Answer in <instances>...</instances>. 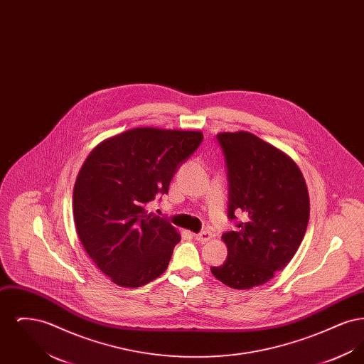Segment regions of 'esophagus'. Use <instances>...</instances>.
<instances>
[{"label": "esophagus", "instance_id": "esophagus-1", "mask_svg": "<svg viewBox=\"0 0 364 364\" xmlns=\"http://www.w3.org/2000/svg\"><path fill=\"white\" fill-rule=\"evenodd\" d=\"M195 239H196L198 242H206L213 239V233H211L210 230H202V232H199L198 235H195Z\"/></svg>", "mask_w": 364, "mask_h": 364}]
</instances>
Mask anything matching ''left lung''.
Returning a JSON list of instances; mask_svg holds the SVG:
<instances>
[{
  "instance_id": "obj_1",
  "label": "left lung",
  "mask_w": 364,
  "mask_h": 364,
  "mask_svg": "<svg viewBox=\"0 0 364 364\" xmlns=\"http://www.w3.org/2000/svg\"><path fill=\"white\" fill-rule=\"evenodd\" d=\"M229 183L228 217L235 230L223 235L224 264L213 276L235 289L263 285L294 258L310 218L304 177L292 158L250 132L217 135Z\"/></svg>"
}]
</instances>
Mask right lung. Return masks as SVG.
Masks as SVG:
<instances>
[{"instance_id":"1","label":"right lung","mask_w":364,"mask_h":364,"mask_svg":"<svg viewBox=\"0 0 364 364\" xmlns=\"http://www.w3.org/2000/svg\"><path fill=\"white\" fill-rule=\"evenodd\" d=\"M202 140L199 131L134 128L87 156L73 188L75 226L88 257L114 284L138 288L166 270L181 237L146 205L168 193Z\"/></svg>"}]
</instances>
